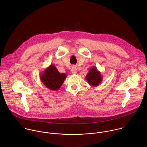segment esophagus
Segmentation results:
<instances>
[{"instance_id": "obj_1", "label": "esophagus", "mask_w": 147, "mask_h": 147, "mask_svg": "<svg viewBox=\"0 0 147 147\" xmlns=\"http://www.w3.org/2000/svg\"><path fill=\"white\" fill-rule=\"evenodd\" d=\"M71 73H72L73 74H76V73H77V68H76V67H75V66H72V67H71Z\"/></svg>"}]
</instances>
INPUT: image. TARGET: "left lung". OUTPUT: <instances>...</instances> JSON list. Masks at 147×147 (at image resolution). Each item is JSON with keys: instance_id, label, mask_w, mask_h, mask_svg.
Wrapping results in <instances>:
<instances>
[{"instance_id": "left-lung-1", "label": "left lung", "mask_w": 147, "mask_h": 147, "mask_svg": "<svg viewBox=\"0 0 147 147\" xmlns=\"http://www.w3.org/2000/svg\"><path fill=\"white\" fill-rule=\"evenodd\" d=\"M85 79L88 83L92 86H98L102 81L101 73L97 70L96 66H93L89 69Z\"/></svg>"}]
</instances>
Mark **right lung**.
<instances>
[{
  "instance_id": "1",
  "label": "right lung",
  "mask_w": 147,
  "mask_h": 147,
  "mask_svg": "<svg viewBox=\"0 0 147 147\" xmlns=\"http://www.w3.org/2000/svg\"><path fill=\"white\" fill-rule=\"evenodd\" d=\"M39 77L40 81L47 88L57 91L62 85L67 76L65 73H60L52 64L40 74Z\"/></svg>"
}]
</instances>
